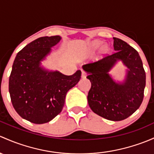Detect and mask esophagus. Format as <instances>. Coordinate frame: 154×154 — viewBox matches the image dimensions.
<instances>
[{"label":"esophagus","mask_w":154,"mask_h":154,"mask_svg":"<svg viewBox=\"0 0 154 154\" xmlns=\"http://www.w3.org/2000/svg\"><path fill=\"white\" fill-rule=\"evenodd\" d=\"M86 76H87V73L85 72H84V71H82L81 77H82V78H85V77H86Z\"/></svg>","instance_id":"34e87169"}]
</instances>
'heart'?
I'll list each match as a JSON object with an SVG mask.
<instances>
[{
    "mask_svg": "<svg viewBox=\"0 0 154 154\" xmlns=\"http://www.w3.org/2000/svg\"><path fill=\"white\" fill-rule=\"evenodd\" d=\"M101 43H102L101 41H99V40H94V41H92L91 43L88 45V46L87 47L86 51H88V52H92V51H94V50H96L97 48L101 45ZM103 49L105 50L106 49V48L104 47Z\"/></svg>",
    "mask_w": 154,
    "mask_h": 154,
    "instance_id": "1",
    "label": "heart"
}]
</instances>
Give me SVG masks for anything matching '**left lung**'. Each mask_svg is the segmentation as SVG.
Listing matches in <instances>:
<instances>
[{
    "label": "left lung",
    "instance_id": "8db88e82",
    "mask_svg": "<svg viewBox=\"0 0 154 154\" xmlns=\"http://www.w3.org/2000/svg\"><path fill=\"white\" fill-rule=\"evenodd\" d=\"M115 52L93 63L82 66L91 82L88 103L97 115L111 121H121L134 114L142 104L145 87V70L137 50L121 39L114 38ZM122 61L126 67L122 82H116L109 74Z\"/></svg>",
    "mask_w": 154,
    "mask_h": 154
}]
</instances>
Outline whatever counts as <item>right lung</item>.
<instances>
[{
  "label": "right lung",
  "instance_id": "obj_1",
  "mask_svg": "<svg viewBox=\"0 0 154 154\" xmlns=\"http://www.w3.org/2000/svg\"><path fill=\"white\" fill-rule=\"evenodd\" d=\"M59 35L41 37L31 42L15 57L9 80L12 106L22 118L35 124L48 122L60 114L69 89L81 78V71L70 76L41 66Z\"/></svg>",
  "mask_w": 154,
  "mask_h": 154
}]
</instances>
